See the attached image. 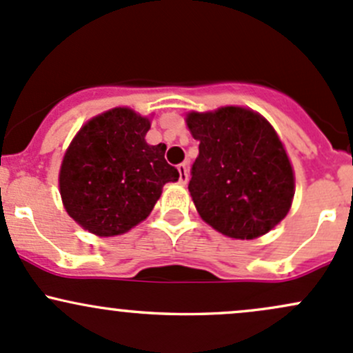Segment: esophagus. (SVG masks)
I'll return each mask as SVG.
<instances>
[{
  "instance_id": "obj_1",
  "label": "esophagus",
  "mask_w": 353,
  "mask_h": 353,
  "mask_svg": "<svg viewBox=\"0 0 353 353\" xmlns=\"http://www.w3.org/2000/svg\"><path fill=\"white\" fill-rule=\"evenodd\" d=\"M178 172H180V183L185 185L188 181V163H180Z\"/></svg>"
}]
</instances>
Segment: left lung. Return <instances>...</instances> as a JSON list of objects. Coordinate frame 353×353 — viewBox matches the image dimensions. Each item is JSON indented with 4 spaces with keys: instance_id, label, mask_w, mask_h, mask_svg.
Returning <instances> with one entry per match:
<instances>
[{
    "instance_id": "8db88e82",
    "label": "left lung",
    "mask_w": 353,
    "mask_h": 353,
    "mask_svg": "<svg viewBox=\"0 0 353 353\" xmlns=\"http://www.w3.org/2000/svg\"><path fill=\"white\" fill-rule=\"evenodd\" d=\"M199 139L188 190L200 217L223 236L256 239L286 217L294 195L288 154L271 124L251 109L190 112Z\"/></svg>"
}]
</instances>
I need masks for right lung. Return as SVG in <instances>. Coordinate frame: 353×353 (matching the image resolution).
Returning <instances> with one entry per match:
<instances>
[{
    "instance_id": "add662e5",
    "label": "right lung",
    "mask_w": 353,
    "mask_h": 353,
    "mask_svg": "<svg viewBox=\"0 0 353 353\" xmlns=\"http://www.w3.org/2000/svg\"><path fill=\"white\" fill-rule=\"evenodd\" d=\"M150 121L128 108L94 117L70 143L60 168L67 214L101 237L119 236L150 215L163 185L180 173L165 145L150 146Z\"/></svg>"
}]
</instances>
